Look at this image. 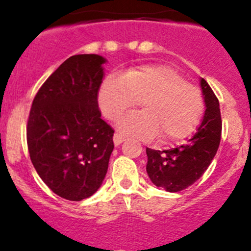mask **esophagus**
<instances>
[{"label": "esophagus", "instance_id": "34e87169", "mask_svg": "<svg viewBox=\"0 0 251 251\" xmlns=\"http://www.w3.org/2000/svg\"><path fill=\"white\" fill-rule=\"evenodd\" d=\"M124 141H125V136H124L123 133L121 132L114 133V144H115V146H119V144L123 143Z\"/></svg>", "mask_w": 251, "mask_h": 251}]
</instances>
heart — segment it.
Returning a JSON list of instances; mask_svg holds the SVG:
<instances>
[{"instance_id":"obj_1","label":"heart","mask_w":251,"mask_h":251,"mask_svg":"<svg viewBox=\"0 0 251 251\" xmlns=\"http://www.w3.org/2000/svg\"><path fill=\"white\" fill-rule=\"evenodd\" d=\"M119 120L123 131L136 137L171 143L191 135L201 121L204 98L201 90L186 81L177 70L165 64L130 68L123 75H110L100 91V104L110 120L137 105Z\"/></svg>"}]
</instances>
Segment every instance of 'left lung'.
Wrapping results in <instances>:
<instances>
[{
	"instance_id": "obj_1",
	"label": "left lung",
	"mask_w": 251,
	"mask_h": 251,
	"mask_svg": "<svg viewBox=\"0 0 251 251\" xmlns=\"http://www.w3.org/2000/svg\"><path fill=\"white\" fill-rule=\"evenodd\" d=\"M201 83L206 109L193 137L168 151L146 149L149 178L156 187H163L168 192L186 189L201 178L219 149L222 131L219 100L204 78Z\"/></svg>"
}]
</instances>
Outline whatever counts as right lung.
I'll list each match as a JSON object with an SVG mask.
<instances>
[{
  "label": "right lung",
  "instance_id": "add662e5",
  "mask_svg": "<svg viewBox=\"0 0 251 251\" xmlns=\"http://www.w3.org/2000/svg\"><path fill=\"white\" fill-rule=\"evenodd\" d=\"M103 63L97 54L68 58L37 91L27 118L32 165L48 188L67 201L97 192L114 149V128L98 108Z\"/></svg>",
  "mask_w": 251,
  "mask_h": 251
}]
</instances>
